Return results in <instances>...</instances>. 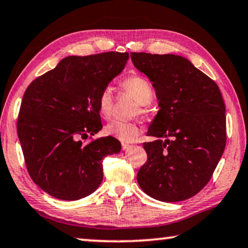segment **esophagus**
Returning <instances> with one entry per match:
<instances>
[{"label": "esophagus", "mask_w": 248, "mask_h": 248, "mask_svg": "<svg viewBox=\"0 0 248 248\" xmlns=\"http://www.w3.org/2000/svg\"><path fill=\"white\" fill-rule=\"evenodd\" d=\"M129 148H131V145H129V144H126V143L122 144V150L123 151H127Z\"/></svg>", "instance_id": "1"}]
</instances>
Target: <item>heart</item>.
Masks as SVG:
<instances>
[{
  "label": "heart",
  "instance_id": "obj_1",
  "mask_svg": "<svg viewBox=\"0 0 248 248\" xmlns=\"http://www.w3.org/2000/svg\"><path fill=\"white\" fill-rule=\"evenodd\" d=\"M122 87L135 98L140 105L150 104L153 98V90L150 82L140 75H133L122 82ZM97 108L104 119H108L113 108V94L109 86H105L97 97ZM142 127L137 122L113 121L105 126V134L123 143H132L140 135Z\"/></svg>",
  "mask_w": 248,
  "mask_h": 248
}]
</instances>
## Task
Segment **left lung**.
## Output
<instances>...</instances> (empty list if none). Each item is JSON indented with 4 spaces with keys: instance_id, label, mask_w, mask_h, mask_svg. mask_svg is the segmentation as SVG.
<instances>
[{
    "instance_id": "8db88e82",
    "label": "left lung",
    "mask_w": 248,
    "mask_h": 248,
    "mask_svg": "<svg viewBox=\"0 0 248 248\" xmlns=\"http://www.w3.org/2000/svg\"><path fill=\"white\" fill-rule=\"evenodd\" d=\"M131 59L150 78L159 106L147 132L157 140L143 143L147 161L137 182L157 201H185L204 188L225 150L222 94L212 78L183 56L131 53Z\"/></svg>"
}]
</instances>
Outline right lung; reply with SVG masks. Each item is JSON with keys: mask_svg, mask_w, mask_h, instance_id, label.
Instances as JSON below:
<instances>
[{"mask_svg": "<svg viewBox=\"0 0 248 248\" xmlns=\"http://www.w3.org/2000/svg\"><path fill=\"white\" fill-rule=\"evenodd\" d=\"M128 53L67 56L26 89L17 119L26 169L33 182L55 199L76 201L97 189L102 161L120 153L111 136L84 144L102 129L101 91L124 70Z\"/></svg>", "mask_w": 248, "mask_h": 248, "instance_id": "obj_1", "label": "right lung"}]
</instances>
